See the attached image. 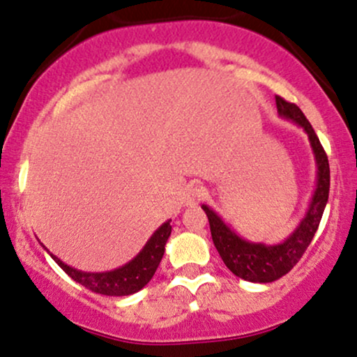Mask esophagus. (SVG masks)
Returning a JSON list of instances; mask_svg holds the SVG:
<instances>
[{
  "instance_id": "obj_1",
  "label": "esophagus",
  "mask_w": 357,
  "mask_h": 357,
  "mask_svg": "<svg viewBox=\"0 0 357 357\" xmlns=\"http://www.w3.org/2000/svg\"><path fill=\"white\" fill-rule=\"evenodd\" d=\"M200 199H202V190H200V187H197V185H190L185 192V197H183L187 206H190V207L195 206V204H199Z\"/></svg>"
}]
</instances>
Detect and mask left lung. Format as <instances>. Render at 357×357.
<instances>
[{
	"label": "left lung",
	"mask_w": 357,
	"mask_h": 357,
	"mask_svg": "<svg viewBox=\"0 0 357 357\" xmlns=\"http://www.w3.org/2000/svg\"><path fill=\"white\" fill-rule=\"evenodd\" d=\"M275 99L278 114L282 118L291 119L305 130L308 139H310L312 150H314L315 162H317V189L314 192L305 218L300 221L297 229L291 232L283 243H250L236 234L229 226H226V222L211 207L202 206L207 219H209L212 241H214L215 250L221 255L224 265L229 268L236 276L253 283L275 282L297 265L319 229L320 219H322L327 199H329L331 187L329 160H327L326 150L320 145L319 136L315 135L314 128L308 123L305 114L300 111L297 104L288 102L280 96H276Z\"/></svg>",
	"instance_id": "left-lung-1"
}]
</instances>
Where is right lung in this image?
Here are the masks:
<instances>
[{
    "label": "right lung",
    "mask_w": 357,
    "mask_h": 357,
    "mask_svg": "<svg viewBox=\"0 0 357 357\" xmlns=\"http://www.w3.org/2000/svg\"><path fill=\"white\" fill-rule=\"evenodd\" d=\"M172 221V219H170ZM170 221L163 222L157 231L148 239L143 250L126 263L125 266L116 268L113 271H104V273H87V271L75 270L63 261H60L55 255L50 256L54 261L70 276L74 282L81 283L87 290L94 291L99 295H109V297H125V295L136 294L153 278L155 271L162 261L163 253H165V244L168 236L172 232ZM47 250V248H45Z\"/></svg>",
    "instance_id": "obj_1"
}]
</instances>
